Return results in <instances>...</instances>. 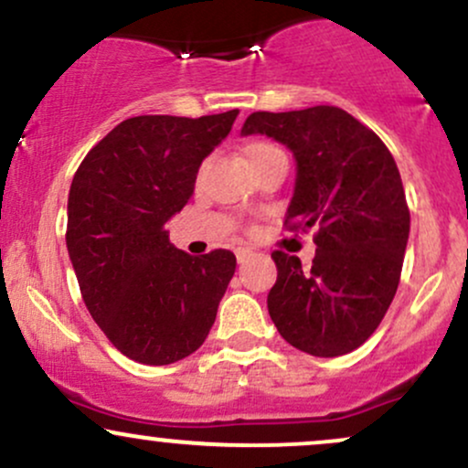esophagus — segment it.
Here are the masks:
<instances>
[{
	"instance_id": "1",
	"label": "esophagus",
	"mask_w": 468,
	"mask_h": 468,
	"mask_svg": "<svg viewBox=\"0 0 468 468\" xmlns=\"http://www.w3.org/2000/svg\"><path fill=\"white\" fill-rule=\"evenodd\" d=\"M252 255H255V252H252L250 249H244V246H241V249L235 250V257H238L239 264H244V261H249Z\"/></svg>"
}]
</instances>
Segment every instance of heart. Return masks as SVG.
<instances>
[{
  "instance_id": "b5f03b06",
  "label": "heart",
  "mask_w": 468,
  "mask_h": 468,
  "mask_svg": "<svg viewBox=\"0 0 468 468\" xmlns=\"http://www.w3.org/2000/svg\"><path fill=\"white\" fill-rule=\"evenodd\" d=\"M266 149H277V147H272V144H268V143H255L249 149V155L250 154H257V152H266Z\"/></svg>"
}]
</instances>
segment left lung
<instances>
[{
	"label": "left lung",
	"instance_id": "8db88e82",
	"mask_svg": "<svg viewBox=\"0 0 468 468\" xmlns=\"http://www.w3.org/2000/svg\"><path fill=\"white\" fill-rule=\"evenodd\" d=\"M252 133L286 144L297 163L286 222L319 229L313 266L272 252L268 314L290 346L313 356L356 350L400 282L410 208L399 166L372 130L332 105L255 112L241 125V136Z\"/></svg>",
	"mask_w": 468,
	"mask_h": 468
}]
</instances>
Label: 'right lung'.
<instances>
[{"label":"right lung","mask_w":468,"mask_h":468,"mask_svg":"<svg viewBox=\"0 0 468 468\" xmlns=\"http://www.w3.org/2000/svg\"><path fill=\"white\" fill-rule=\"evenodd\" d=\"M238 114L127 118L74 174L69 261L92 319L132 361H180L216 321L235 255L178 250L166 222L191 200L202 160L229 136Z\"/></svg>","instance_id":"add662e5"}]
</instances>
